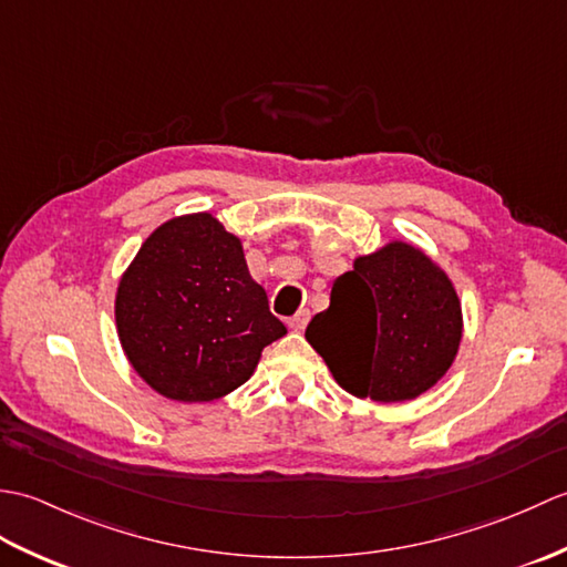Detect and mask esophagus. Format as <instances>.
Wrapping results in <instances>:
<instances>
[{
    "instance_id": "obj_1",
    "label": "esophagus",
    "mask_w": 567,
    "mask_h": 567,
    "mask_svg": "<svg viewBox=\"0 0 567 567\" xmlns=\"http://www.w3.org/2000/svg\"><path fill=\"white\" fill-rule=\"evenodd\" d=\"M309 309H299L295 317L287 319V327H290L292 331H305V327L309 323Z\"/></svg>"
}]
</instances>
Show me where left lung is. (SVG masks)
<instances>
[{
    "label": "left lung",
    "mask_w": 567,
    "mask_h": 567,
    "mask_svg": "<svg viewBox=\"0 0 567 567\" xmlns=\"http://www.w3.org/2000/svg\"><path fill=\"white\" fill-rule=\"evenodd\" d=\"M305 336L346 392L390 404L445 375L463 315L449 275L424 250L394 240L336 277L329 309Z\"/></svg>",
    "instance_id": "1"
}]
</instances>
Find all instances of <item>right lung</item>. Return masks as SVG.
<instances>
[{"label":"right lung","mask_w":567,"mask_h":567,"mask_svg":"<svg viewBox=\"0 0 567 567\" xmlns=\"http://www.w3.org/2000/svg\"><path fill=\"white\" fill-rule=\"evenodd\" d=\"M116 329L138 375L177 402L234 392L287 333L240 240L212 214L177 216L146 238L118 282Z\"/></svg>","instance_id":"1"}]
</instances>
